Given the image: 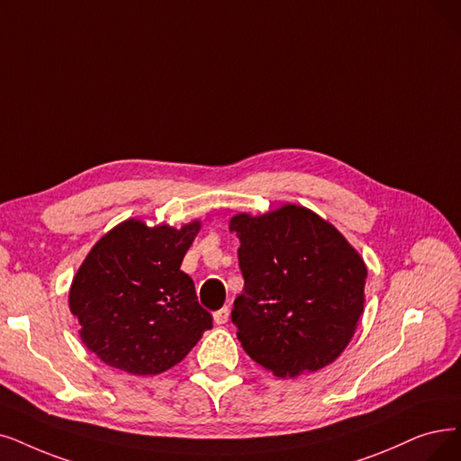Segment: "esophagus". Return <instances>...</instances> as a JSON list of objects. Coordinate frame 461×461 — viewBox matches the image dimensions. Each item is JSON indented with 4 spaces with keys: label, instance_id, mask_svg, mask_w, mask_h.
Wrapping results in <instances>:
<instances>
[{
    "label": "esophagus",
    "instance_id": "1",
    "mask_svg": "<svg viewBox=\"0 0 461 461\" xmlns=\"http://www.w3.org/2000/svg\"><path fill=\"white\" fill-rule=\"evenodd\" d=\"M229 318H230V310L225 306V308H221V310H217L215 314H213V321H215V325H225L227 321H229Z\"/></svg>",
    "mask_w": 461,
    "mask_h": 461
}]
</instances>
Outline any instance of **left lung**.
<instances>
[{"label": "left lung", "mask_w": 461, "mask_h": 461, "mask_svg": "<svg viewBox=\"0 0 461 461\" xmlns=\"http://www.w3.org/2000/svg\"><path fill=\"white\" fill-rule=\"evenodd\" d=\"M244 291L230 320L248 356L278 378L320 371L354 339L366 265L344 234L304 206L236 213Z\"/></svg>", "instance_id": "8db88e82"}]
</instances>
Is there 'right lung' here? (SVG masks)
Wrapping results in <instances>:
<instances>
[{
	"mask_svg": "<svg viewBox=\"0 0 461 461\" xmlns=\"http://www.w3.org/2000/svg\"><path fill=\"white\" fill-rule=\"evenodd\" d=\"M202 227L131 217L92 246L69 285V312L100 361L136 376L172 369L212 329L194 284L179 270Z\"/></svg>",
	"mask_w": 461,
	"mask_h": 461,
	"instance_id": "obj_1",
	"label": "right lung"
}]
</instances>
